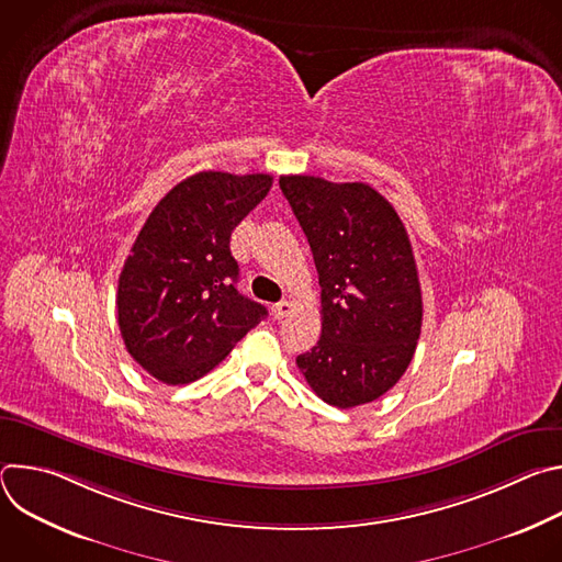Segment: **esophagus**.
Returning a JSON list of instances; mask_svg holds the SVG:
<instances>
[{"label":"esophagus","mask_w":562,"mask_h":562,"mask_svg":"<svg viewBox=\"0 0 562 562\" xmlns=\"http://www.w3.org/2000/svg\"><path fill=\"white\" fill-rule=\"evenodd\" d=\"M291 308H293V304H291V302H289V300H282V302H276V304H273V308H271V311H273V315H276V317H278V319H280V317H284V315H289V313H291Z\"/></svg>","instance_id":"34e87169"}]
</instances>
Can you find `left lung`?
I'll return each mask as SVG.
<instances>
[{"instance_id": "1", "label": "left lung", "mask_w": 562, "mask_h": 562, "mask_svg": "<svg viewBox=\"0 0 562 562\" xmlns=\"http://www.w3.org/2000/svg\"><path fill=\"white\" fill-rule=\"evenodd\" d=\"M323 286V336L297 356L308 386L338 409L367 405L407 371L423 327L412 243L369 184L282 176Z\"/></svg>"}]
</instances>
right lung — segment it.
Returning a JSON list of instances; mask_svg holds the SVG:
<instances>
[{"mask_svg":"<svg viewBox=\"0 0 562 562\" xmlns=\"http://www.w3.org/2000/svg\"><path fill=\"white\" fill-rule=\"evenodd\" d=\"M267 173L202 171L146 217L117 284V323L133 360L165 384L220 364L267 306L235 289L231 233L269 193Z\"/></svg>","mask_w":562,"mask_h":562,"instance_id":"right-lung-1","label":"right lung"}]
</instances>
